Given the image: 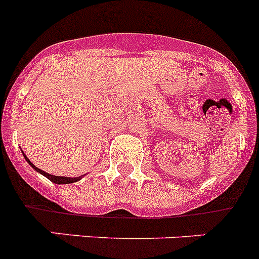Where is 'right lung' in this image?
<instances>
[{"label":"right lung","mask_w":259,"mask_h":259,"mask_svg":"<svg viewBox=\"0 0 259 259\" xmlns=\"http://www.w3.org/2000/svg\"><path fill=\"white\" fill-rule=\"evenodd\" d=\"M24 158H26L27 162H28V163L31 164V166L33 167V168H35V170L37 171V172H40V174H42V175H44V176H47V178L50 180V182L56 183V184H71V183H75V182H77V180L81 179V176H77V178H67V176L50 175V174H48V172H45V171H42V170H40V168H37V167H36L35 164H32V162L29 161V159L26 157V155H24Z\"/></svg>","instance_id":"add662e5"}]
</instances>
